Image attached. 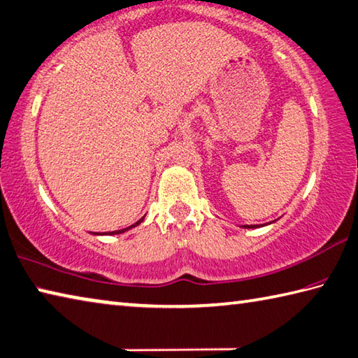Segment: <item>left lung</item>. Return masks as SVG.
Returning a JSON list of instances; mask_svg holds the SVG:
<instances>
[{
  "label": "left lung",
  "instance_id": "1",
  "mask_svg": "<svg viewBox=\"0 0 358 358\" xmlns=\"http://www.w3.org/2000/svg\"><path fill=\"white\" fill-rule=\"evenodd\" d=\"M268 224H271V222H265V224H245V226H240V227H243V229H257V227H263V226H268Z\"/></svg>",
  "mask_w": 358,
  "mask_h": 358
}]
</instances>
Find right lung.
Returning a JSON list of instances; mask_svg holds the SVG:
<instances>
[{
	"instance_id": "add662e5",
	"label": "right lung",
	"mask_w": 358,
	"mask_h": 358,
	"mask_svg": "<svg viewBox=\"0 0 358 358\" xmlns=\"http://www.w3.org/2000/svg\"><path fill=\"white\" fill-rule=\"evenodd\" d=\"M145 220V217L143 218H141V220H138L137 222H136V224H132V226H129V227H126V229H120V231H113V232H110V234H101V235H117V234H123V232H126V231H129V229H132V227H136V226H138L140 224V222L141 221H143ZM99 235V234H98Z\"/></svg>"
}]
</instances>
